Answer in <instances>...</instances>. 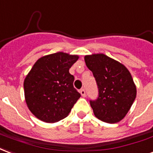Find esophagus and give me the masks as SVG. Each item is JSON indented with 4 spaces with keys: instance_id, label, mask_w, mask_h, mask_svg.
I'll use <instances>...</instances> for the list:
<instances>
[{
    "instance_id": "esophagus-1",
    "label": "esophagus",
    "mask_w": 153,
    "mask_h": 153,
    "mask_svg": "<svg viewBox=\"0 0 153 153\" xmlns=\"http://www.w3.org/2000/svg\"><path fill=\"white\" fill-rule=\"evenodd\" d=\"M80 93H81V96L82 97H85V95H86V94H85V90L84 89H81V90H80Z\"/></svg>"
}]
</instances>
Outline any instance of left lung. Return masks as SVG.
<instances>
[{"label": "left lung", "mask_w": 153, "mask_h": 153, "mask_svg": "<svg viewBox=\"0 0 153 153\" xmlns=\"http://www.w3.org/2000/svg\"><path fill=\"white\" fill-rule=\"evenodd\" d=\"M85 62L99 87L98 100L90 101L94 116L107 123L121 121L130 111L137 93L130 71L104 53L85 55Z\"/></svg>", "instance_id": "1"}]
</instances>
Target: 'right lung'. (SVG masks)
<instances>
[{
	"mask_svg": "<svg viewBox=\"0 0 153 153\" xmlns=\"http://www.w3.org/2000/svg\"><path fill=\"white\" fill-rule=\"evenodd\" d=\"M77 54L57 52L40 58L23 81L25 102L39 120L54 123L68 117L81 97L73 87L74 76L69 69Z\"/></svg>",
	"mask_w": 153,
	"mask_h": 153,
	"instance_id": "right-lung-1",
	"label": "right lung"
}]
</instances>
